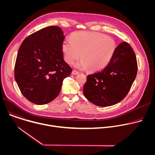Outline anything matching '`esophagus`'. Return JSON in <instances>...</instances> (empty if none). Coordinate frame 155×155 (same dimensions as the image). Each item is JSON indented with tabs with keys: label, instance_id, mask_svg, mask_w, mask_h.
<instances>
[{
	"label": "esophagus",
	"instance_id": "esophagus-1",
	"mask_svg": "<svg viewBox=\"0 0 155 155\" xmlns=\"http://www.w3.org/2000/svg\"><path fill=\"white\" fill-rule=\"evenodd\" d=\"M72 74H73V75H78V74H79V72H78V71H75V70H74L73 71H72Z\"/></svg>",
	"mask_w": 155,
	"mask_h": 155
}]
</instances>
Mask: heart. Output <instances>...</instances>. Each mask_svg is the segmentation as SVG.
I'll list each match as a JSON object with an SVG mask.
<instances>
[{"label":"heart","mask_w":155,"mask_h":155,"mask_svg":"<svg viewBox=\"0 0 155 155\" xmlns=\"http://www.w3.org/2000/svg\"><path fill=\"white\" fill-rule=\"evenodd\" d=\"M116 48L112 38L93 32H75L71 35V40H64L62 45L66 62L72 64L80 56L81 59L76 67L80 69L88 68L93 71L105 68Z\"/></svg>","instance_id":"1"}]
</instances>
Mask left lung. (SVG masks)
I'll use <instances>...</instances> for the list:
<instances>
[{
	"mask_svg": "<svg viewBox=\"0 0 155 155\" xmlns=\"http://www.w3.org/2000/svg\"><path fill=\"white\" fill-rule=\"evenodd\" d=\"M137 72L135 53L123 41L116 48L113 58L103 70L87 75L83 86L84 96L97 106L115 105L127 94Z\"/></svg>",
	"mask_w": 155,
	"mask_h": 155,
	"instance_id": "8db88e82",
	"label": "left lung"
}]
</instances>
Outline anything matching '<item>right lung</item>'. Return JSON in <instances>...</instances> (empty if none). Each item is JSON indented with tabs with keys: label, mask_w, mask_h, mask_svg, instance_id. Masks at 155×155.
<instances>
[{
	"label": "right lung",
	"mask_w": 155,
	"mask_h": 155,
	"mask_svg": "<svg viewBox=\"0 0 155 155\" xmlns=\"http://www.w3.org/2000/svg\"><path fill=\"white\" fill-rule=\"evenodd\" d=\"M64 38L61 28L49 26L29 35L19 48L15 78L21 93L35 104L53 101L72 72L63 58Z\"/></svg>",
	"instance_id": "1"
}]
</instances>
